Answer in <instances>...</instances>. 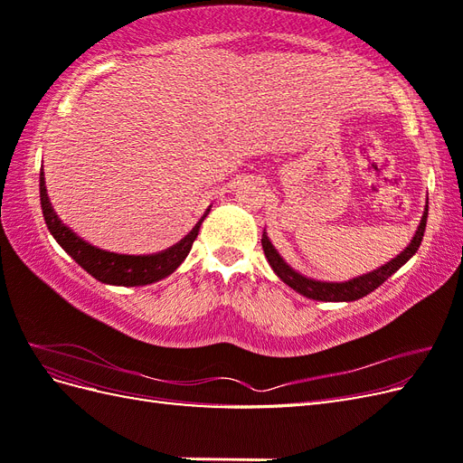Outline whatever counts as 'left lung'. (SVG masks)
<instances>
[{
	"label": "left lung",
	"instance_id": "8db88e82",
	"mask_svg": "<svg viewBox=\"0 0 463 463\" xmlns=\"http://www.w3.org/2000/svg\"><path fill=\"white\" fill-rule=\"evenodd\" d=\"M427 214H429V204L425 206L423 220L419 223L417 233L411 240V243L405 247L396 259H392L390 262L381 266V269H376L365 276L349 279V282H317V279L298 274L296 270L289 269V266L282 260V257L278 255V250L272 247V243L269 241V237L266 235L262 237V250H264L266 260L270 262L272 270L278 274V278L289 288L299 291L301 296L317 299V301H355L369 296V293L374 291L378 286H383L392 274H394L398 269H402V266L417 253L427 228Z\"/></svg>",
	"mask_w": 463,
	"mask_h": 463
}]
</instances>
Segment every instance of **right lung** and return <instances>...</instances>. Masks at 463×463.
<instances>
[{"label": "right lung", "mask_w": 463, "mask_h": 463, "mask_svg": "<svg viewBox=\"0 0 463 463\" xmlns=\"http://www.w3.org/2000/svg\"><path fill=\"white\" fill-rule=\"evenodd\" d=\"M40 204L50 233L65 249V253L71 255L80 269H85L98 282L111 286H146L170 276L189 255L193 241L197 240L201 228L199 222L179 243L156 255H118L87 243L69 230L65 223H61L48 199L44 177H40Z\"/></svg>", "instance_id": "right-lung-1"}]
</instances>
